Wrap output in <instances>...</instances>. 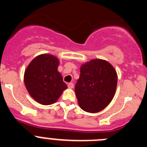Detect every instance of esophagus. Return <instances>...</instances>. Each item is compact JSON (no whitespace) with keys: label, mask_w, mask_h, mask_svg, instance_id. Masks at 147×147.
I'll return each instance as SVG.
<instances>
[{"label":"esophagus","mask_w":147,"mask_h":147,"mask_svg":"<svg viewBox=\"0 0 147 147\" xmlns=\"http://www.w3.org/2000/svg\"><path fill=\"white\" fill-rule=\"evenodd\" d=\"M67 87H68V88H70V89L74 88V84H73V83H68V84H67Z\"/></svg>","instance_id":"obj_1"}]
</instances>
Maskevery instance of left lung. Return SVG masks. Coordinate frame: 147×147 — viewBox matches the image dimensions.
<instances>
[{
    "instance_id": "8db88e82",
    "label": "left lung",
    "mask_w": 147,
    "mask_h": 147,
    "mask_svg": "<svg viewBox=\"0 0 147 147\" xmlns=\"http://www.w3.org/2000/svg\"><path fill=\"white\" fill-rule=\"evenodd\" d=\"M118 76L107 61L93 59L82 65L75 93L81 109L90 113L102 111L115 93Z\"/></svg>"
}]
</instances>
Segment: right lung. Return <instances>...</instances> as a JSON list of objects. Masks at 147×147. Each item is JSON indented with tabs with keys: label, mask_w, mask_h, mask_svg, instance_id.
Listing matches in <instances>:
<instances>
[{
	"label": "right lung",
	"mask_w": 147,
	"mask_h": 147,
	"mask_svg": "<svg viewBox=\"0 0 147 147\" xmlns=\"http://www.w3.org/2000/svg\"><path fill=\"white\" fill-rule=\"evenodd\" d=\"M57 57L49 54L37 56L29 63L24 73V83L30 96L38 103H55L67 89L57 68Z\"/></svg>",
	"instance_id": "right-lung-1"
}]
</instances>
